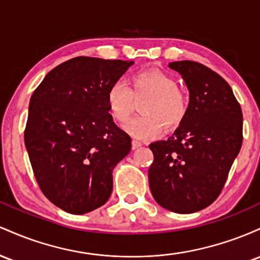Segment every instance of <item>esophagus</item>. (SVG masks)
Returning a JSON list of instances; mask_svg holds the SVG:
<instances>
[{"label":"esophagus","mask_w":260,"mask_h":260,"mask_svg":"<svg viewBox=\"0 0 260 260\" xmlns=\"http://www.w3.org/2000/svg\"><path fill=\"white\" fill-rule=\"evenodd\" d=\"M142 144L139 140H133V150H138L139 147H141Z\"/></svg>","instance_id":"obj_1"}]
</instances>
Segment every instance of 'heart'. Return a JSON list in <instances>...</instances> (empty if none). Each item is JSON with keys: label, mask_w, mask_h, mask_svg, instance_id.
<instances>
[{"label": "heart", "mask_w": 260, "mask_h": 260, "mask_svg": "<svg viewBox=\"0 0 260 260\" xmlns=\"http://www.w3.org/2000/svg\"><path fill=\"white\" fill-rule=\"evenodd\" d=\"M130 88L122 82H114L107 92V106L118 122L129 120L134 108L133 98L146 97L140 104L141 115L131 119L125 130L138 139H147L166 130L176 129L188 112V99L176 86L173 77L165 72L142 71L133 75Z\"/></svg>", "instance_id": "b5f03b06"}]
</instances>
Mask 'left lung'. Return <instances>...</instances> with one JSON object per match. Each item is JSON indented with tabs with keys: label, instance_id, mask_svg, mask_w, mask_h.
<instances>
[{
	"label": "left lung",
	"instance_id": "1",
	"mask_svg": "<svg viewBox=\"0 0 260 260\" xmlns=\"http://www.w3.org/2000/svg\"><path fill=\"white\" fill-rule=\"evenodd\" d=\"M189 91L188 112L168 140L150 144L154 200L177 214L208 208L222 190L243 139V115L230 84L201 63L169 62Z\"/></svg>",
	"mask_w": 260,
	"mask_h": 260
}]
</instances>
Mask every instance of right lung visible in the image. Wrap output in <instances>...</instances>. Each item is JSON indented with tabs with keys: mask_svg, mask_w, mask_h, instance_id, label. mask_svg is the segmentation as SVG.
Instances as JSON below:
<instances>
[{
	"mask_svg": "<svg viewBox=\"0 0 260 260\" xmlns=\"http://www.w3.org/2000/svg\"><path fill=\"white\" fill-rule=\"evenodd\" d=\"M134 61L78 56L52 69L30 98L24 142L40 189L57 208L83 215L113 190V169L131 138L113 121L107 92Z\"/></svg>",
	"mask_w": 260,
	"mask_h": 260,
	"instance_id": "add662e5",
	"label": "right lung"
}]
</instances>
